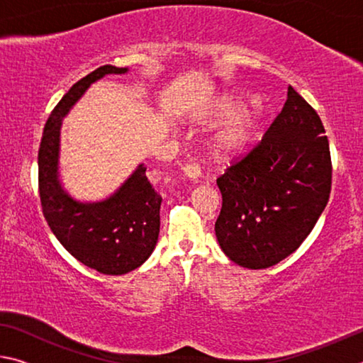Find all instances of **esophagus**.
I'll list each match as a JSON object with an SVG mask.
<instances>
[{
	"label": "esophagus",
	"instance_id": "1",
	"mask_svg": "<svg viewBox=\"0 0 363 363\" xmlns=\"http://www.w3.org/2000/svg\"><path fill=\"white\" fill-rule=\"evenodd\" d=\"M182 173L186 177L192 181H199V177L201 176V167L199 163H186L182 167Z\"/></svg>",
	"mask_w": 363,
	"mask_h": 363
}]
</instances>
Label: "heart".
Wrapping results in <instances>:
<instances>
[{"instance_id": "1", "label": "heart", "mask_w": 363, "mask_h": 363, "mask_svg": "<svg viewBox=\"0 0 363 363\" xmlns=\"http://www.w3.org/2000/svg\"><path fill=\"white\" fill-rule=\"evenodd\" d=\"M243 104L237 97H225L218 106L219 118L230 120L242 112ZM266 113V104L262 97H253L250 108L238 116L229 128L219 134L214 140V150L219 155H237L253 145L259 138L262 118Z\"/></svg>"}]
</instances>
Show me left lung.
I'll return each instance as SVG.
<instances>
[{"mask_svg": "<svg viewBox=\"0 0 363 363\" xmlns=\"http://www.w3.org/2000/svg\"><path fill=\"white\" fill-rule=\"evenodd\" d=\"M331 171L320 116L288 86L261 143L216 181L223 208L214 230L225 256L266 269L296 251L328 203Z\"/></svg>", "mask_w": 363, "mask_h": 363, "instance_id": "obj_1", "label": "left lung"}]
</instances>
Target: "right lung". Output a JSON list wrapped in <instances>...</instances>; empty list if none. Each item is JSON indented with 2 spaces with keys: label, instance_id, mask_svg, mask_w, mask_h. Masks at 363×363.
I'll return each mask as SVG.
<instances>
[{
  "label": "right lung",
  "instance_id": "1",
  "mask_svg": "<svg viewBox=\"0 0 363 363\" xmlns=\"http://www.w3.org/2000/svg\"><path fill=\"white\" fill-rule=\"evenodd\" d=\"M126 72L102 65L73 84L49 115L38 150V189L48 225L75 259L106 275L131 272L149 259L158 240L162 196L147 179V168L139 164L107 200H73L57 176L60 123L91 83Z\"/></svg>",
  "mask_w": 363,
  "mask_h": 363
}]
</instances>
